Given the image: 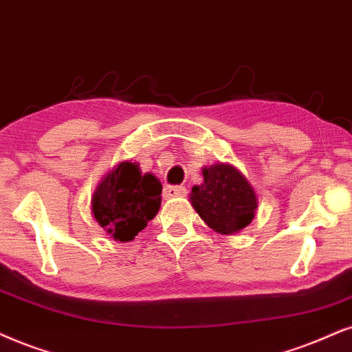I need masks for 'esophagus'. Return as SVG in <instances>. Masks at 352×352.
<instances>
[{
    "mask_svg": "<svg viewBox=\"0 0 352 352\" xmlns=\"http://www.w3.org/2000/svg\"><path fill=\"white\" fill-rule=\"evenodd\" d=\"M186 195V188L182 185H175V186H166L164 188V197L166 198H177V197H185Z\"/></svg>",
    "mask_w": 352,
    "mask_h": 352,
    "instance_id": "esophagus-1",
    "label": "esophagus"
}]
</instances>
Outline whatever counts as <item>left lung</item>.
<instances>
[{
	"mask_svg": "<svg viewBox=\"0 0 352 352\" xmlns=\"http://www.w3.org/2000/svg\"><path fill=\"white\" fill-rule=\"evenodd\" d=\"M191 206L217 234L230 235L250 224L258 208L250 182L230 164L203 168V184L190 193Z\"/></svg>",
	"mask_w": 352,
	"mask_h": 352,
	"instance_id": "obj_1",
	"label": "left lung"
}]
</instances>
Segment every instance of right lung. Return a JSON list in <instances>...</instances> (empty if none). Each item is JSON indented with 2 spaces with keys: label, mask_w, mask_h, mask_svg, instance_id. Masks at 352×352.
I'll use <instances>...</instances> for the list:
<instances>
[{
  "label": "right lung",
  "mask_w": 352,
  "mask_h": 352,
  "mask_svg": "<svg viewBox=\"0 0 352 352\" xmlns=\"http://www.w3.org/2000/svg\"><path fill=\"white\" fill-rule=\"evenodd\" d=\"M161 193L155 175L141 172L136 162H120L96 188L92 214L113 240L130 242L157 214Z\"/></svg>",
  "instance_id": "add662e5"
}]
</instances>
